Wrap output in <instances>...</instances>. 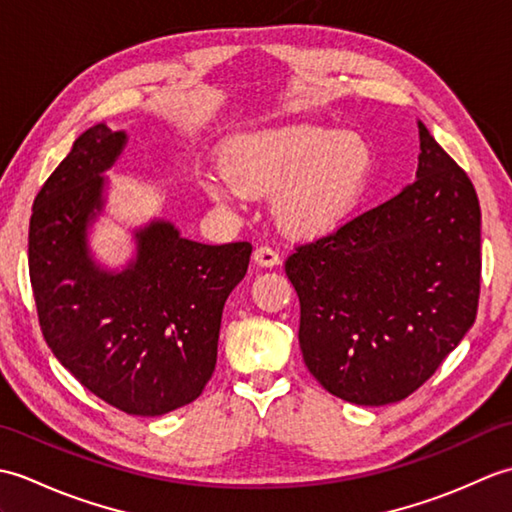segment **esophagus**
I'll use <instances>...</instances> for the list:
<instances>
[{
	"instance_id": "esophagus-1",
	"label": "esophagus",
	"mask_w": 512,
	"mask_h": 512,
	"mask_svg": "<svg viewBox=\"0 0 512 512\" xmlns=\"http://www.w3.org/2000/svg\"><path fill=\"white\" fill-rule=\"evenodd\" d=\"M255 264L262 266V268H273V266H279L281 264V257L275 248L270 246H259L255 250Z\"/></svg>"
}]
</instances>
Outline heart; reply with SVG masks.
Returning <instances> with one entry per match:
<instances>
[{"mask_svg":"<svg viewBox=\"0 0 512 512\" xmlns=\"http://www.w3.org/2000/svg\"><path fill=\"white\" fill-rule=\"evenodd\" d=\"M226 165L206 173L217 202L244 206L255 195L275 194L273 209L290 233L314 235L343 222L361 200L374 154L356 132L317 125H281L233 138Z\"/></svg>","mask_w":512,"mask_h":512,"instance_id":"1","label":"heart"}]
</instances>
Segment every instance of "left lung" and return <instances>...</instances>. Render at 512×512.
I'll return each instance as SVG.
<instances>
[{"label": "left lung", "mask_w": 512, "mask_h": 512, "mask_svg": "<svg viewBox=\"0 0 512 512\" xmlns=\"http://www.w3.org/2000/svg\"><path fill=\"white\" fill-rule=\"evenodd\" d=\"M418 132L416 180L286 262L301 303L303 361L354 405L413 394L477 314L480 202L420 121Z\"/></svg>", "instance_id": "1"}]
</instances>
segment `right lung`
Wrapping results in <instances>:
<instances>
[{"label": "right lung", "instance_id": "obj_1", "mask_svg": "<svg viewBox=\"0 0 512 512\" xmlns=\"http://www.w3.org/2000/svg\"><path fill=\"white\" fill-rule=\"evenodd\" d=\"M125 145L123 129H85L43 184L30 217V284L57 361L107 405L162 416L209 383L224 303L253 246L193 242L154 217L134 228L123 268L96 262L90 228L105 213V171Z\"/></svg>", "mask_w": 512, "mask_h": 512}]
</instances>
